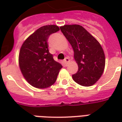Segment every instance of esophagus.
Segmentation results:
<instances>
[{"label":"esophagus","mask_w":122,"mask_h":122,"mask_svg":"<svg viewBox=\"0 0 122 122\" xmlns=\"http://www.w3.org/2000/svg\"><path fill=\"white\" fill-rule=\"evenodd\" d=\"M69 61H70V59H69V57H66V58L64 59V63L65 64V65H66L68 63H69Z\"/></svg>","instance_id":"1"}]
</instances>
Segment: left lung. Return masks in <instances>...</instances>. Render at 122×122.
<instances>
[{
    "mask_svg": "<svg viewBox=\"0 0 122 122\" xmlns=\"http://www.w3.org/2000/svg\"><path fill=\"white\" fill-rule=\"evenodd\" d=\"M60 29L71 44L78 66L77 72L72 75L74 82L82 86L93 85L105 69V53L101 44L81 25H65Z\"/></svg>",
    "mask_w": 122,
    "mask_h": 122,
    "instance_id": "1",
    "label": "left lung"
}]
</instances>
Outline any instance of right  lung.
<instances>
[{
	"mask_svg": "<svg viewBox=\"0 0 122 122\" xmlns=\"http://www.w3.org/2000/svg\"><path fill=\"white\" fill-rule=\"evenodd\" d=\"M59 30L57 25L43 26L25 40L19 55V65L22 74L31 86L43 89L56 82L61 64L49 52L48 39Z\"/></svg>",
	"mask_w": 122,
	"mask_h": 122,
	"instance_id": "1",
	"label": "right lung"
}]
</instances>
